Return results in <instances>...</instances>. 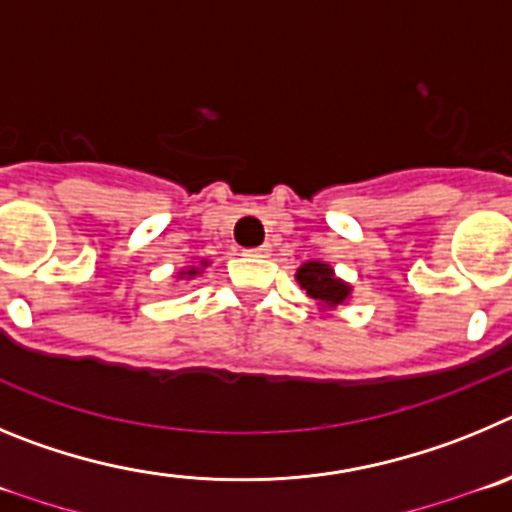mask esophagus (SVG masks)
Listing matches in <instances>:
<instances>
[{
    "label": "esophagus",
    "mask_w": 512,
    "mask_h": 512,
    "mask_svg": "<svg viewBox=\"0 0 512 512\" xmlns=\"http://www.w3.org/2000/svg\"><path fill=\"white\" fill-rule=\"evenodd\" d=\"M267 252H270V245H260V247H252V250H247V255H250V257H265Z\"/></svg>",
    "instance_id": "1"
}]
</instances>
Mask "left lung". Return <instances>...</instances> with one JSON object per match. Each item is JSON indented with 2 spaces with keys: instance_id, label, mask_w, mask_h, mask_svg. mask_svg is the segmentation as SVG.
Segmentation results:
<instances>
[{
  "instance_id": "obj_1",
  "label": "left lung",
  "mask_w": 512,
  "mask_h": 512,
  "mask_svg": "<svg viewBox=\"0 0 512 512\" xmlns=\"http://www.w3.org/2000/svg\"><path fill=\"white\" fill-rule=\"evenodd\" d=\"M298 283L301 288H306V293L311 298H316L319 303L326 306H339L344 298L349 296V285L342 280L334 278V270L324 262H306V265L298 270Z\"/></svg>"
}]
</instances>
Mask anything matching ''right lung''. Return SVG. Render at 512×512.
Returning <instances> with one entry per match:
<instances>
[{
  "label": "right lung",
  "instance_id": "right-lung-1",
  "mask_svg": "<svg viewBox=\"0 0 512 512\" xmlns=\"http://www.w3.org/2000/svg\"><path fill=\"white\" fill-rule=\"evenodd\" d=\"M201 265H204V262H201ZM181 275H191V278H193V275H196V270H193V267H191V270H188V273H181Z\"/></svg>",
  "mask_w": 512,
  "mask_h": 512
}]
</instances>
